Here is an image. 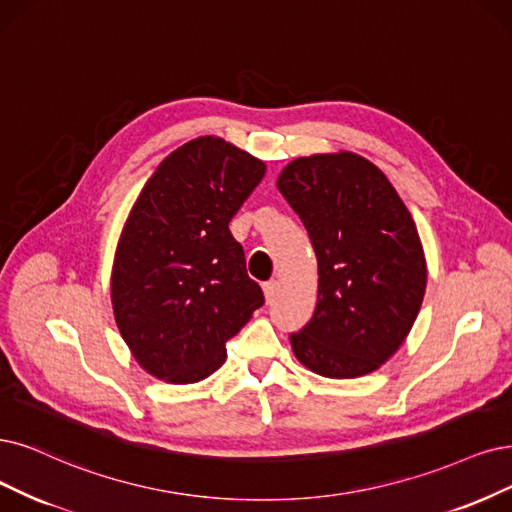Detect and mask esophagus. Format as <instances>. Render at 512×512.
Wrapping results in <instances>:
<instances>
[{
  "label": "esophagus",
  "mask_w": 512,
  "mask_h": 512,
  "mask_svg": "<svg viewBox=\"0 0 512 512\" xmlns=\"http://www.w3.org/2000/svg\"><path fill=\"white\" fill-rule=\"evenodd\" d=\"M263 295H266L268 304H272L274 297L278 295V282H276V280H270V282H266V285H263Z\"/></svg>",
  "instance_id": "esophagus-1"
}]
</instances>
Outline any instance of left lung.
Masks as SVG:
<instances>
[{
    "mask_svg": "<svg viewBox=\"0 0 512 512\" xmlns=\"http://www.w3.org/2000/svg\"><path fill=\"white\" fill-rule=\"evenodd\" d=\"M318 261V301L291 346L310 371L350 380L401 348L426 291L411 213L380 168L352 151L289 162L276 181Z\"/></svg>",
    "mask_w": 512,
    "mask_h": 512,
    "instance_id": "8db88e82",
    "label": "left lung"
}]
</instances>
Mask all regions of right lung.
Masks as SVG:
<instances>
[{"label":"right lung","instance_id":"right-lung-1","mask_svg":"<svg viewBox=\"0 0 512 512\" xmlns=\"http://www.w3.org/2000/svg\"><path fill=\"white\" fill-rule=\"evenodd\" d=\"M266 164L219 137L166 156L132 206L111 270V304L135 361L194 384L225 363V342L263 306L230 221Z\"/></svg>","mask_w":512,"mask_h":512}]
</instances>
